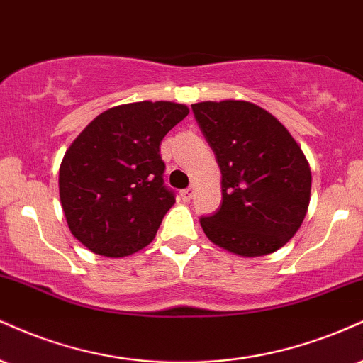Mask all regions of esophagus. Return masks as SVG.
<instances>
[{
	"mask_svg": "<svg viewBox=\"0 0 363 363\" xmlns=\"http://www.w3.org/2000/svg\"><path fill=\"white\" fill-rule=\"evenodd\" d=\"M194 194H195V186H190V189H185L180 191V197L182 200H185V202H190L191 197H194Z\"/></svg>",
	"mask_w": 363,
	"mask_h": 363,
	"instance_id": "obj_1",
	"label": "esophagus"
}]
</instances>
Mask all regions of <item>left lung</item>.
<instances>
[{
  "mask_svg": "<svg viewBox=\"0 0 363 363\" xmlns=\"http://www.w3.org/2000/svg\"><path fill=\"white\" fill-rule=\"evenodd\" d=\"M191 110L223 174L220 208L200 217L206 236L240 257L280 250L309 207L311 168L301 146L250 101H200Z\"/></svg>",
  "mask_w": 363,
  "mask_h": 363,
  "instance_id": "1",
  "label": "left lung"
}]
</instances>
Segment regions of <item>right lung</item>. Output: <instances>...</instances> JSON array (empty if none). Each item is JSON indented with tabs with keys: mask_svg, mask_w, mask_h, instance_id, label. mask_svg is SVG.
<instances>
[{
	"mask_svg": "<svg viewBox=\"0 0 363 363\" xmlns=\"http://www.w3.org/2000/svg\"><path fill=\"white\" fill-rule=\"evenodd\" d=\"M189 112L173 101L118 105L72 140L59 168V197L72 236L93 253L129 257L155 240L174 203L160 144Z\"/></svg>",
	"mask_w": 363,
	"mask_h": 363,
	"instance_id": "1",
	"label": "right lung"
}]
</instances>
